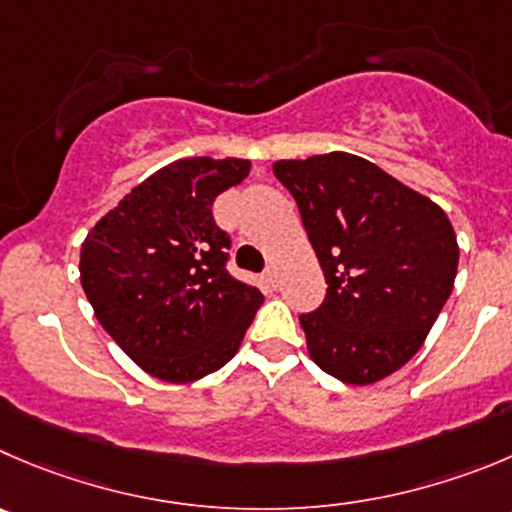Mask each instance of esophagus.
Instances as JSON below:
<instances>
[{"instance_id":"esophagus-1","label":"esophagus","mask_w":512,"mask_h":512,"mask_svg":"<svg viewBox=\"0 0 512 512\" xmlns=\"http://www.w3.org/2000/svg\"><path fill=\"white\" fill-rule=\"evenodd\" d=\"M261 281H264L269 289H279V271H276V266H269V269L261 274Z\"/></svg>"}]
</instances>
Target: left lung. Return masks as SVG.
Instances as JSON below:
<instances>
[{
  "instance_id": "left-lung-1",
  "label": "left lung",
  "mask_w": 512,
  "mask_h": 512,
  "mask_svg": "<svg viewBox=\"0 0 512 512\" xmlns=\"http://www.w3.org/2000/svg\"><path fill=\"white\" fill-rule=\"evenodd\" d=\"M326 279V299L301 314L309 357L344 384H374L425 344L455 286L447 213L352 153L276 160Z\"/></svg>"
}]
</instances>
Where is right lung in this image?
Masks as SVG:
<instances>
[{
  "label": "right lung",
  "instance_id": "add662e5",
  "mask_svg": "<svg viewBox=\"0 0 512 512\" xmlns=\"http://www.w3.org/2000/svg\"><path fill=\"white\" fill-rule=\"evenodd\" d=\"M243 158H183L155 170L87 233L80 281L118 347L153 377L186 384L221 369L264 296L226 271L231 238L213 201Z\"/></svg>",
  "mask_w": 512,
  "mask_h": 512
}]
</instances>
